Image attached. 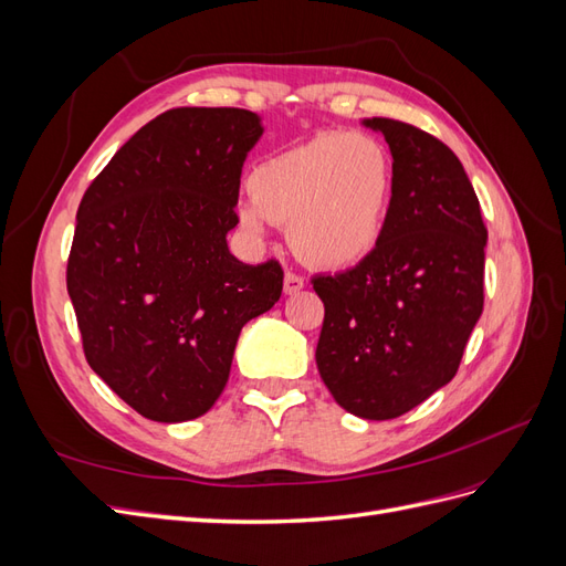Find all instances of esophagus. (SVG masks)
Returning a JSON list of instances; mask_svg holds the SVG:
<instances>
[{"instance_id":"esophagus-1","label":"esophagus","mask_w":566,"mask_h":566,"mask_svg":"<svg viewBox=\"0 0 566 566\" xmlns=\"http://www.w3.org/2000/svg\"><path fill=\"white\" fill-rule=\"evenodd\" d=\"M304 287V279L302 276H297V273H285V279H283V290H285V295H295V293H300V290Z\"/></svg>"}]
</instances>
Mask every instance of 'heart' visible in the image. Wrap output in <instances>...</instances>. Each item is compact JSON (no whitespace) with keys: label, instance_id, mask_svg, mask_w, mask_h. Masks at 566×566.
Instances as JSON below:
<instances>
[{"label":"heart","instance_id":"b5f03b06","mask_svg":"<svg viewBox=\"0 0 566 566\" xmlns=\"http://www.w3.org/2000/svg\"><path fill=\"white\" fill-rule=\"evenodd\" d=\"M238 221L254 241L271 224L287 235L304 262L352 269L378 250L394 198V163L385 144L361 132H321L271 153L248 179Z\"/></svg>","mask_w":566,"mask_h":566}]
</instances>
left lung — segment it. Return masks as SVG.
<instances>
[{"instance_id":"obj_1","label":"left lung","mask_w":566,"mask_h":566,"mask_svg":"<svg viewBox=\"0 0 566 566\" xmlns=\"http://www.w3.org/2000/svg\"><path fill=\"white\" fill-rule=\"evenodd\" d=\"M394 160L382 241L366 262L314 276L325 306L316 366L333 399L391 420L458 373L484 310L486 227L455 153L413 125L370 117Z\"/></svg>"}]
</instances>
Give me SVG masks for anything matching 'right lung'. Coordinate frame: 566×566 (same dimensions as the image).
Here are the masks:
<instances>
[{
	"label": "right lung",
	"instance_id": "obj_1",
	"mask_svg": "<svg viewBox=\"0 0 566 566\" xmlns=\"http://www.w3.org/2000/svg\"><path fill=\"white\" fill-rule=\"evenodd\" d=\"M262 132L243 108L167 111L115 153L77 208L65 281L84 356L148 420L208 413L243 325L281 297V264H243L227 243Z\"/></svg>",
	"mask_w": 566,
	"mask_h": 566
}]
</instances>
